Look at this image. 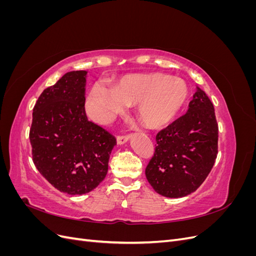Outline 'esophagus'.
Wrapping results in <instances>:
<instances>
[{
	"label": "esophagus",
	"mask_w": 256,
	"mask_h": 256,
	"mask_svg": "<svg viewBox=\"0 0 256 256\" xmlns=\"http://www.w3.org/2000/svg\"><path fill=\"white\" fill-rule=\"evenodd\" d=\"M129 134H120V136H118V138H116V141H118V144H124L126 143L128 140H129Z\"/></svg>",
	"instance_id": "1"
}]
</instances>
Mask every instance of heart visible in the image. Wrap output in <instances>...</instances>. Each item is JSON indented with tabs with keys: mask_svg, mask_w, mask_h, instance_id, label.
<instances>
[{
	"mask_svg": "<svg viewBox=\"0 0 256 256\" xmlns=\"http://www.w3.org/2000/svg\"><path fill=\"white\" fill-rule=\"evenodd\" d=\"M189 90L180 78L162 74H134L126 76L109 90L102 84L92 86L86 109L92 118L110 120L114 115L125 111L127 104H138V116L150 128L166 126L187 102Z\"/></svg>",
	"mask_w": 256,
	"mask_h": 256,
	"instance_id": "obj_1",
	"label": "heart"
}]
</instances>
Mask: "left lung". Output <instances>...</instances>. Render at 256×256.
I'll return each mask as SVG.
<instances>
[{
    "label": "left lung",
    "mask_w": 256,
    "mask_h": 256,
    "mask_svg": "<svg viewBox=\"0 0 256 256\" xmlns=\"http://www.w3.org/2000/svg\"><path fill=\"white\" fill-rule=\"evenodd\" d=\"M218 132L214 104L198 88L188 111L156 136V147L145 168L154 190L166 198L194 192L214 164Z\"/></svg>",
    "instance_id": "obj_1"
}]
</instances>
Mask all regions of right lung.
<instances>
[{"mask_svg":"<svg viewBox=\"0 0 256 256\" xmlns=\"http://www.w3.org/2000/svg\"><path fill=\"white\" fill-rule=\"evenodd\" d=\"M86 72L65 74L38 97L30 142L36 168L54 188L85 194L102 182L116 138L88 120Z\"/></svg>","mask_w":256,"mask_h":256,"instance_id":"add662e5","label":"right lung"}]
</instances>
